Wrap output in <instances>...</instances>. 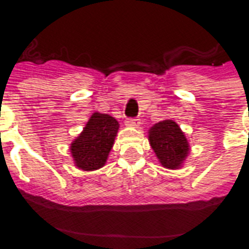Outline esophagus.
<instances>
[{
  "label": "esophagus",
  "instance_id": "esophagus-1",
  "mask_svg": "<svg viewBox=\"0 0 249 249\" xmlns=\"http://www.w3.org/2000/svg\"><path fill=\"white\" fill-rule=\"evenodd\" d=\"M141 120L140 119H137V117H133V119H126L125 121V125H128V126H132V128H137V126H140Z\"/></svg>",
  "mask_w": 249,
  "mask_h": 249
}]
</instances>
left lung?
<instances>
[{
  "label": "left lung",
  "mask_w": 249,
  "mask_h": 249,
  "mask_svg": "<svg viewBox=\"0 0 249 249\" xmlns=\"http://www.w3.org/2000/svg\"><path fill=\"white\" fill-rule=\"evenodd\" d=\"M148 141L159 163L168 169L181 168L190 152L186 136L173 120H164L148 130Z\"/></svg>",
  "instance_id": "8db88e82"
}]
</instances>
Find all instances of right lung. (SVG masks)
Segmentation results:
<instances>
[{
  "mask_svg": "<svg viewBox=\"0 0 249 249\" xmlns=\"http://www.w3.org/2000/svg\"><path fill=\"white\" fill-rule=\"evenodd\" d=\"M119 121L107 113L94 112L85 128L71 143V154L79 169H99L105 165L119 130Z\"/></svg>",
  "mask_w": 249,
  "mask_h": 249,
  "instance_id": "obj_1",
  "label": "right lung"
}]
</instances>
